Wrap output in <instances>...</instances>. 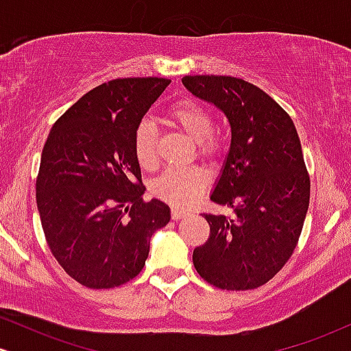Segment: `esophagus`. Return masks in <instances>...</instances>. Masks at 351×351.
Instances as JSON below:
<instances>
[{
    "mask_svg": "<svg viewBox=\"0 0 351 351\" xmlns=\"http://www.w3.org/2000/svg\"><path fill=\"white\" fill-rule=\"evenodd\" d=\"M188 215V211L186 209H181V208H173L171 209V217L175 221H178V219H181V217H184Z\"/></svg>",
    "mask_w": 351,
    "mask_h": 351,
    "instance_id": "34e87169",
    "label": "esophagus"
}]
</instances>
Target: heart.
Wrapping results in <instances>:
<instances>
[{
	"mask_svg": "<svg viewBox=\"0 0 351 351\" xmlns=\"http://www.w3.org/2000/svg\"><path fill=\"white\" fill-rule=\"evenodd\" d=\"M168 119L186 134L199 152L213 156L219 152V140L213 136L215 119L203 104L193 99H183L173 104ZM134 153L140 167L152 170L156 165V127L152 120L145 119L136 125L134 134ZM208 183L203 168H170L152 183V193L158 199L173 206H188L199 196Z\"/></svg>",
	"mask_w": 351,
	"mask_h": 351,
	"instance_id": "b5f03b06",
	"label": "heart"
}]
</instances>
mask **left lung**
<instances>
[{"label":"left lung","mask_w":351,"mask_h":351,"mask_svg":"<svg viewBox=\"0 0 351 351\" xmlns=\"http://www.w3.org/2000/svg\"><path fill=\"white\" fill-rule=\"evenodd\" d=\"M195 97L219 108L231 147L211 201L232 216L204 215L208 241L193 251L204 280L224 291L264 285L292 256L310 201V178L295 125L254 84L229 75H184Z\"/></svg>","instance_id":"left-lung-1"}]
</instances>
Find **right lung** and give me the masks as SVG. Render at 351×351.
Wrapping results in <instances>:
<instances>
[{
	"instance_id": "1",
	"label": "right lung",
	"mask_w": 351,
	"mask_h": 351,
	"mask_svg": "<svg viewBox=\"0 0 351 351\" xmlns=\"http://www.w3.org/2000/svg\"><path fill=\"white\" fill-rule=\"evenodd\" d=\"M170 79L128 77L88 90L52 125L36 203L52 256L88 289H112L142 271L150 239L170 223L163 201H143L134 134Z\"/></svg>"
}]
</instances>
